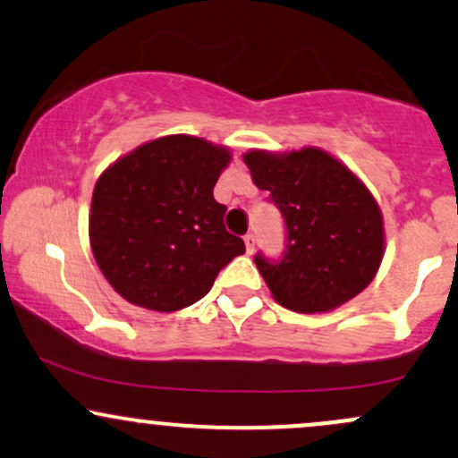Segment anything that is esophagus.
<instances>
[{
  "mask_svg": "<svg viewBox=\"0 0 458 458\" xmlns=\"http://www.w3.org/2000/svg\"><path fill=\"white\" fill-rule=\"evenodd\" d=\"M245 247H247V254H254L256 250V236L254 234H245Z\"/></svg>",
  "mask_w": 458,
  "mask_h": 458,
  "instance_id": "obj_1",
  "label": "esophagus"
}]
</instances>
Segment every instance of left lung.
I'll list each match as a JSON object with an SVG mask.
<instances>
[{
    "label": "left lung",
    "mask_w": 458,
    "mask_h": 458,
    "mask_svg": "<svg viewBox=\"0 0 458 458\" xmlns=\"http://www.w3.org/2000/svg\"><path fill=\"white\" fill-rule=\"evenodd\" d=\"M243 159L286 228L280 259L254 256L276 301L312 314L360 295L383 259V219L370 191L318 148L251 150Z\"/></svg>",
    "instance_id": "obj_1"
}]
</instances>
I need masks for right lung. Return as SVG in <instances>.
I'll return each instance as SVG.
<instances>
[{"mask_svg":"<svg viewBox=\"0 0 458 458\" xmlns=\"http://www.w3.org/2000/svg\"><path fill=\"white\" fill-rule=\"evenodd\" d=\"M230 152L191 135L135 148L98 178L90 243L103 276L135 306L174 312L211 291L217 273L245 254L225 230L213 187Z\"/></svg>","mask_w":458,"mask_h":458,"instance_id":"obj_1","label":"right lung"}]
</instances>
